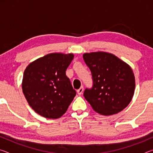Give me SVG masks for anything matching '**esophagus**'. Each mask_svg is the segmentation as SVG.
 Segmentation results:
<instances>
[{"label":"esophagus","mask_w":153,"mask_h":153,"mask_svg":"<svg viewBox=\"0 0 153 153\" xmlns=\"http://www.w3.org/2000/svg\"><path fill=\"white\" fill-rule=\"evenodd\" d=\"M83 90H84V87L83 86H81V88H80L79 89L77 90V94H78V95H81L82 94Z\"/></svg>","instance_id":"1"}]
</instances>
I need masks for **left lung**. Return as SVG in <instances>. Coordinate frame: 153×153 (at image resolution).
Returning a JSON list of instances; mask_svg holds the SVG:
<instances>
[{
  "label": "left lung",
  "mask_w": 153,
  "mask_h": 153,
  "mask_svg": "<svg viewBox=\"0 0 153 153\" xmlns=\"http://www.w3.org/2000/svg\"><path fill=\"white\" fill-rule=\"evenodd\" d=\"M83 58L92 74L93 86L84 97L93 109L111 115L124 109L134 94L135 77L130 66L105 52L84 53Z\"/></svg>",
  "instance_id": "obj_1"
}]
</instances>
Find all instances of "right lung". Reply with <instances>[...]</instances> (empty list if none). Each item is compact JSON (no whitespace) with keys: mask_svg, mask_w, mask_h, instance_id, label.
Wrapping results in <instances>:
<instances>
[{"mask_svg":"<svg viewBox=\"0 0 153 153\" xmlns=\"http://www.w3.org/2000/svg\"><path fill=\"white\" fill-rule=\"evenodd\" d=\"M74 57L72 53H51L25 68L23 92L32 109L42 117H61L76 95L65 74Z\"/></svg>","mask_w":153,"mask_h":153,"instance_id":"right-lung-1","label":"right lung"}]
</instances>
